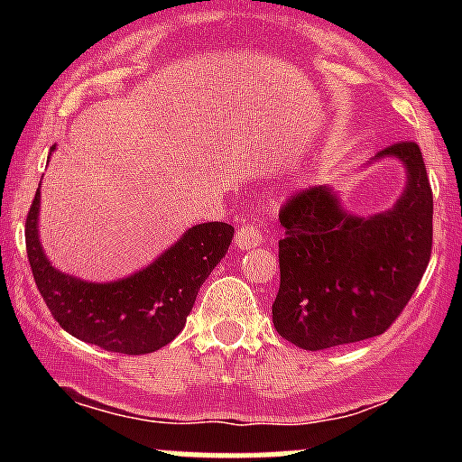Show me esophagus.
Segmentation results:
<instances>
[{
	"label": "esophagus",
	"mask_w": 462,
	"mask_h": 462,
	"mask_svg": "<svg viewBox=\"0 0 462 462\" xmlns=\"http://www.w3.org/2000/svg\"><path fill=\"white\" fill-rule=\"evenodd\" d=\"M235 244L239 250H253V248H257V245L263 244V235H261L257 223H253V221L244 223V226L236 230Z\"/></svg>",
	"instance_id": "esophagus-1"
}]
</instances>
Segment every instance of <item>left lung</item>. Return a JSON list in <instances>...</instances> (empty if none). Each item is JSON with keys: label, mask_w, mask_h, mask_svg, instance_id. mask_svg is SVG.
Returning <instances> with one entry per match:
<instances>
[{"label": "left lung", "mask_w": 462, "mask_h": 462, "mask_svg": "<svg viewBox=\"0 0 462 462\" xmlns=\"http://www.w3.org/2000/svg\"><path fill=\"white\" fill-rule=\"evenodd\" d=\"M400 158L407 189L393 209L351 217L328 188L300 189L279 209L277 333L304 351L382 335L416 292L433 244V194L413 141L389 144L377 158Z\"/></svg>", "instance_id": "obj_1"}]
</instances>
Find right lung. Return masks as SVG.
I'll return each instance as SVG.
<instances>
[{"label":"right lung","mask_w":462,"mask_h":462,"mask_svg":"<svg viewBox=\"0 0 462 462\" xmlns=\"http://www.w3.org/2000/svg\"><path fill=\"white\" fill-rule=\"evenodd\" d=\"M37 212L40 189L26 217V254L53 319L73 337L125 356L158 351L183 330L199 288L235 236L227 223H201L141 273L120 282L88 283L49 263L37 239Z\"/></svg>","instance_id":"add662e5"}]
</instances>
